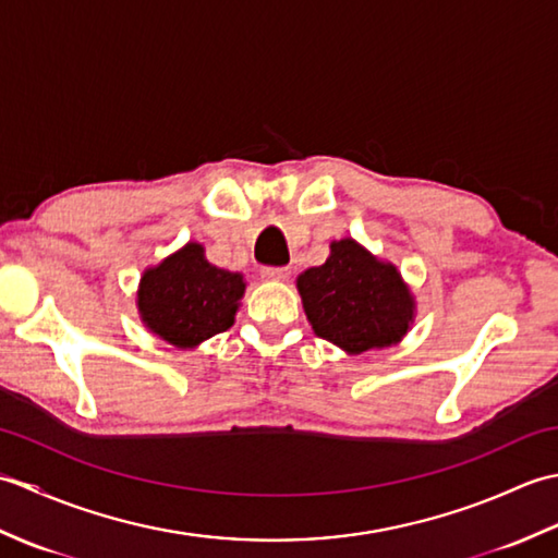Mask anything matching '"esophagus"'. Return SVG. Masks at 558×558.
I'll list each match as a JSON object with an SVG mask.
<instances>
[{
  "mask_svg": "<svg viewBox=\"0 0 558 558\" xmlns=\"http://www.w3.org/2000/svg\"><path fill=\"white\" fill-rule=\"evenodd\" d=\"M260 278H264V280H288L290 268H286V266H264V268H260Z\"/></svg>",
  "mask_w": 558,
  "mask_h": 558,
  "instance_id": "esophagus-1",
  "label": "esophagus"
}]
</instances>
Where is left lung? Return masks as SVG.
I'll use <instances>...</instances> for the list:
<instances>
[{"mask_svg": "<svg viewBox=\"0 0 558 558\" xmlns=\"http://www.w3.org/2000/svg\"><path fill=\"white\" fill-rule=\"evenodd\" d=\"M314 333L348 354L390 348L414 322V298L393 264L350 236L330 244L324 266L298 278Z\"/></svg>", "mask_w": 558, "mask_h": 558, "instance_id": "1", "label": "left lung"}]
</instances>
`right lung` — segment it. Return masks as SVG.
<instances>
[{
	"instance_id": "1",
	"label": "right lung",
	"mask_w": 558,
	"mask_h": 558,
	"mask_svg": "<svg viewBox=\"0 0 558 558\" xmlns=\"http://www.w3.org/2000/svg\"><path fill=\"white\" fill-rule=\"evenodd\" d=\"M244 288L242 272L208 264L204 246L189 242L158 266L146 268L136 306L150 333L186 350L234 324Z\"/></svg>"
}]
</instances>
